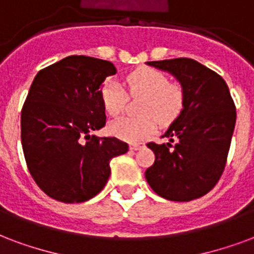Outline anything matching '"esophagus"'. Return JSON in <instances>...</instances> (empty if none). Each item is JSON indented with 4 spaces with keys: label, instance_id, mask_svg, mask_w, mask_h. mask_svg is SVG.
<instances>
[{
    "label": "esophagus",
    "instance_id": "esophagus-1",
    "mask_svg": "<svg viewBox=\"0 0 254 254\" xmlns=\"http://www.w3.org/2000/svg\"><path fill=\"white\" fill-rule=\"evenodd\" d=\"M143 147H144V144H143V143H131V144H129V150H132V151L142 150Z\"/></svg>",
    "mask_w": 254,
    "mask_h": 254
}]
</instances>
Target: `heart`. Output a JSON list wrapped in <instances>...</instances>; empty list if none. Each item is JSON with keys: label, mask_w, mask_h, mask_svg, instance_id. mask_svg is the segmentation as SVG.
Instances as JSON below:
<instances>
[{"label": "heart", "mask_w": 254, "mask_h": 254, "mask_svg": "<svg viewBox=\"0 0 254 254\" xmlns=\"http://www.w3.org/2000/svg\"><path fill=\"white\" fill-rule=\"evenodd\" d=\"M131 96L143 98L139 104V118H118L107 126L108 134L126 142H139L147 138L156 128V117L162 125H169L184 110V89L170 84L169 77L150 66H143L127 76ZM100 99L110 116H118L125 110L127 92L115 79L106 80L100 89Z\"/></svg>", "instance_id": "heart-1"}]
</instances>
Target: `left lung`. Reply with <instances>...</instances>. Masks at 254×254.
Returning <instances> with one entry per match:
<instances>
[{
	"label": "left lung",
	"mask_w": 254,
	"mask_h": 254,
	"mask_svg": "<svg viewBox=\"0 0 254 254\" xmlns=\"http://www.w3.org/2000/svg\"><path fill=\"white\" fill-rule=\"evenodd\" d=\"M146 64L174 76L185 93L184 110L162 135L169 143L147 144L155 162L146 179L169 201H191L210 191L224 171L236 126L233 99L225 80L195 60Z\"/></svg>",
	"instance_id": "obj_1"
}]
</instances>
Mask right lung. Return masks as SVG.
Here are the masks:
<instances>
[{
	"mask_svg": "<svg viewBox=\"0 0 254 254\" xmlns=\"http://www.w3.org/2000/svg\"><path fill=\"white\" fill-rule=\"evenodd\" d=\"M116 73L111 62L68 56L34 77L21 112V143L34 182L65 203L88 201L106 186L114 156L128 151L116 138L93 135L106 125L100 89Z\"/></svg>",
	"mask_w": 254,
	"mask_h": 254,
	"instance_id": "add662e5",
	"label": "right lung"
}]
</instances>
